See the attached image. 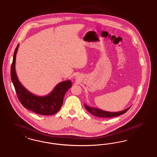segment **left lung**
I'll list each match as a JSON object with an SVG mask.
<instances>
[{
    "mask_svg": "<svg viewBox=\"0 0 157 157\" xmlns=\"http://www.w3.org/2000/svg\"><path fill=\"white\" fill-rule=\"evenodd\" d=\"M84 107L86 109V110L90 112L91 115L99 117H102V118H108V117H113L123 115L124 113H126L131 107H128L126 109H124L122 111H119L117 112H107L101 109H99L96 107H90L86 104H84Z\"/></svg>",
    "mask_w": 157,
    "mask_h": 157,
    "instance_id": "left-lung-1",
    "label": "left lung"
}]
</instances>
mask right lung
Instances as JSON below:
<instances>
[{
    "label": "right lung",
    "mask_w": 157,
    "mask_h": 157,
    "mask_svg": "<svg viewBox=\"0 0 157 157\" xmlns=\"http://www.w3.org/2000/svg\"><path fill=\"white\" fill-rule=\"evenodd\" d=\"M19 46V44H17L13 54L10 76L19 101L24 107L37 114L46 116L56 113L62 106L64 95L71 88L72 83L70 80L60 82L46 96H38L31 93L19 81L16 73L15 61Z\"/></svg>",
    "instance_id": "1"
}]
</instances>
